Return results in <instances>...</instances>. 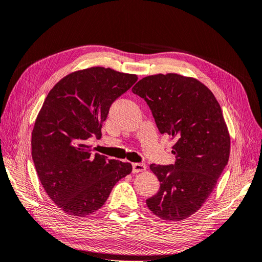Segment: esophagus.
Segmentation results:
<instances>
[{"mask_svg": "<svg viewBox=\"0 0 262 262\" xmlns=\"http://www.w3.org/2000/svg\"><path fill=\"white\" fill-rule=\"evenodd\" d=\"M146 170V165L144 163H133L132 164V172L133 173H140Z\"/></svg>", "mask_w": 262, "mask_h": 262, "instance_id": "esophagus-1", "label": "esophagus"}]
</instances>
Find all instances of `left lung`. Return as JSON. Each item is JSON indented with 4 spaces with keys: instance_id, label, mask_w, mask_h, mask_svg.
I'll use <instances>...</instances> for the list:
<instances>
[{
    "instance_id": "obj_1",
    "label": "left lung",
    "mask_w": 262,
    "mask_h": 262,
    "mask_svg": "<svg viewBox=\"0 0 262 262\" xmlns=\"http://www.w3.org/2000/svg\"><path fill=\"white\" fill-rule=\"evenodd\" d=\"M132 92L147 102L159 131L175 140V163L149 166L160 189L146 204L163 221L181 222L200 210L228 163L222 107L203 82L176 73L146 76Z\"/></svg>"
}]
</instances>
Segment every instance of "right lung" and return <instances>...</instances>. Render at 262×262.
Segmentation results:
<instances>
[{
  "label": "right lung",
  "instance_id": "add662e5",
  "mask_svg": "<svg viewBox=\"0 0 262 262\" xmlns=\"http://www.w3.org/2000/svg\"><path fill=\"white\" fill-rule=\"evenodd\" d=\"M138 75L92 67L72 72L49 92L31 140L38 179L54 203L70 216L98 211L119 180L132 171L129 162L92 154L85 141L100 139L112 103Z\"/></svg>",
  "mask_w": 262,
  "mask_h": 262
}]
</instances>
